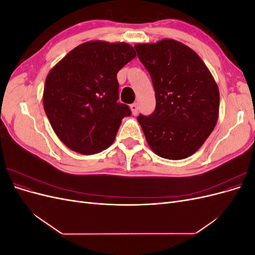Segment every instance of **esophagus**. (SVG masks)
Listing matches in <instances>:
<instances>
[{
    "mask_svg": "<svg viewBox=\"0 0 255 255\" xmlns=\"http://www.w3.org/2000/svg\"><path fill=\"white\" fill-rule=\"evenodd\" d=\"M129 109H130V111H132V114H133L134 116H136V115L138 114V105H137L136 103H133V104H130V106H129Z\"/></svg>",
    "mask_w": 255,
    "mask_h": 255,
    "instance_id": "esophagus-1",
    "label": "esophagus"
}]
</instances>
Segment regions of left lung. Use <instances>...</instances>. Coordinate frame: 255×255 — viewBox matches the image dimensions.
<instances>
[{"mask_svg": "<svg viewBox=\"0 0 255 255\" xmlns=\"http://www.w3.org/2000/svg\"><path fill=\"white\" fill-rule=\"evenodd\" d=\"M138 58L149 71L156 107L138 116L152 151L167 159L192 155L211 135L219 115V89L198 54L179 41L137 43Z\"/></svg>", "mask_w": 255, "mask_h": 255, "instance_id": "8db88e82", "label": "left lung"}]
</instances>
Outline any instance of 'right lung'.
Instances as JSON below:
<instances>
[{
  "label": "right lung",
  "mask_w": 255,
  "mask_h": 255,
  "mask_svg": "<svg viewBox=\"0 0 255 255\" xmlns=\"http://www.w3.org/2000/svg\"><path fill=\"white\" fill-rule=\"evenodd\" d=\"M126 42L88 41L69 52L45 79L43 109L54 132L69 149L91 155L114 142L121 120L117 73L135 58Z\"/></svg>",
  "instance_id": "right-lung-1"
}]
</instances>
